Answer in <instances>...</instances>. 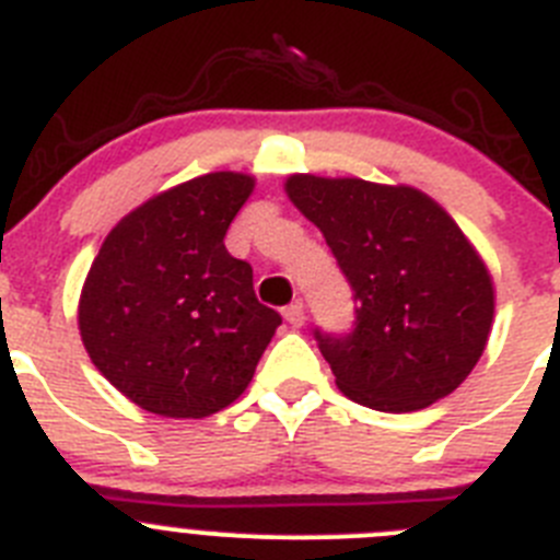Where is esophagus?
I'll list each match as a JSON object with an SVG mask.
<instances>
[{
    "instance_id": "1",
    "label": "esophagus",
    "mask_w": 560,
    "mask_h": 560,
    "mask_svg": "<svg viewBox=\"0 0 560 560\" xmlns=\"http://www.w3.org/2000/svg\"><path fill=\"white\" fill-rule=\"evenodd\" d=\"M284 320L290 326H295V329L304 326V304H301V301H292L290 306H284Z\"/></svg>"
}]
</instances>
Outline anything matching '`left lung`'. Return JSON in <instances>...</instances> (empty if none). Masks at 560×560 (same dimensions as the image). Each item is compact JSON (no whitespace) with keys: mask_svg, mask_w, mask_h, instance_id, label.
I'll return each mask as SVG.
<instances>
[{"mask_svg":"<svg viewBox=\"0 0 560 560\" xmlns=\"http://www.w3.org/2000/svg\"><path fill=\"white\" fill-rule=\"evenodd\" d=\"M284 189L354 290L351 331L315 329L337 387L382 412L450 396L493 320L491 273L455 220L412 186L290 175Z\"/></svg>","mask_w":560,"mask_h":560,"instance_id":"left-lung-1","label":"left lung"}]
</instances>
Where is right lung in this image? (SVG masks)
Wrapping results in <instances>:
<instances>
[{
    "instance_id": "right-lung-1",
    "label": "right lung",
    "mask_w": 560,
    "mask_h": 560,
    "mask_svg": "<svg viewBox=\"0 0 560 560\" xmlns=\"http://www.w3.org/2000/svg\"><path fill=\"white\" fill-rule=\"evenodd\" d=\"M254 192L209 173L155 195L105 236L80 292L78 324L100 374L142 410L206 418L240 399L281 315L259 304L225 231Z\"/></svg>"
}]
</instances>
